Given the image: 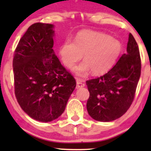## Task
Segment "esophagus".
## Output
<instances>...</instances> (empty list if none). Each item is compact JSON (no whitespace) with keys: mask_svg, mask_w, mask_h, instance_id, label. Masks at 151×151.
<instances>
[{"mask_svg":"<svg viewBox=\"0 0 151 151\" xmlns=\"http://www.w3.org/2000/svg\"><path fill=\"white\" fill-rule=\"evenodd\" d=\"M85 87V83L80 80H77V88H81Z\"/></svg>","mask_w":151,"mask_h":151,"instance_id":"esophagus-1","label":"esophagus"}]
</instances>
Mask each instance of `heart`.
<instances>
[{"label":"heart","mask_w":151,"mask_h":151,"mask_svg":"<svg viewBox=\"0 0 151 151\" xmlns=\"http://www.w3.org/2000/svg\"><path fill=\"white\" fill-rule=\"evenodd\" d=\"M122 50L121 42L108 35L99 32L84 30L77 33L74 42L66 41L59 49V55L63 64L72 68L81 60L84 61L74 68L79 77L89 71L93 74H102L109 71L116 62Z\"/></svg>","instance_id":"obj_1"}]
</instances>
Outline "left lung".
<instances>
[{"mask_svg": "<svg viewBox=\"0 0 151 151\" xmlns=\"http://www.w3.org/2000/svg\"><path fill=\"white\" fill-rule=\"evenodd\" d=\"M141 74L139 47L132 33L129 35L126 53L101 77L86 81L90 96L87 110L101 122L115 121L130 107Z\"/></svg>", "mask_w": 151, "mask_h": 151, "instance_id": "1", "label": "left lung"}]
</instances>
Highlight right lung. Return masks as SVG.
<instances>
[{
	"instance_id": "right-lung-1",
	"label": "right lung",
	"mask_w": 151,
	"mask_h": 151,
	"mask_svg": "<svg viewBox=\"0 0 151 151\" xmlns=\"http://www.w3.org/2000/svg\"><path fill=\"white\" fill-rule=\"evenodd\" d=\"M53 29L52 24L30 25L13 59L17 100L30 118L45 123L62 115L76 87L75 79L55 54Z\"/></svg>"
}]
</instances>
